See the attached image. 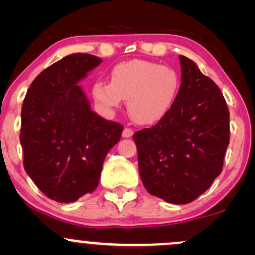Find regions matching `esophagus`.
<instances>
[{
  "label": "esophagus",
  "mask_w": 255,
  "mask_h": 255,
  "mask_svg": "<svg viewBox=\"0 0 255 255\" xmlns=\"http://www.w3.org/2000/svg\"><path fill=\"white\" fill-rule=\"evenodd\" d=\"M133 134H134V133H133V130L129 129V128H125V129H123V132H122V137L123 138H132Z\"/></svg>",
  "instance_id": "1"
}]
</instances>
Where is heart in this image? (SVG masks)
<instances>
[{"instance_id":"b5f03b06","label":"heart","mask_w":255,"mask_h":255,"mask_svg":"<svg viewBox=\"0 0 255 255\" xmlns=\"http://www.w3.org/2000/svg\"><path fill=\"white\" fill-rule=\"evenodd\" d=\"M179 74L169 66L146 60H130L116 65L110 84L96 81L92 86L95 101L107 110L127 101L130 118L138 125H155L173 109L180 91Z\"/></svg>"}]
</instances>
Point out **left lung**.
Here are the masks:
<instances>
[{"label": "left lung", "instance_id": "8db88e82", "mask_svg": "<svg viewBox=\"0 0 255 255\" xmlns=\"http://www.w3.org/2000/svg\"><path fill=\"white\" fill-rule=\"evenodd\" d=\"M181 85L173 109L133 137L149 194L170 204L194 201L222 171L230 112L222 92L191 59L180 55Z\"/></svg>", "mask_w": 255, "mask_h": 255}]
</instances>
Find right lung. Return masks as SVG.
I'll use <instances>...</instances> for the list:
<instances>
[{
  "instance_id": "1",
  "label": "right lung",
  "mask_w": 255,
  "mask_h": 255,
  "mask_svg": "<svg viewBox=\"0 0 255 255\" xmlns=\"http://www.w3.org/2000/svg\"><path fill=\"white\" fill-rule=\"evenodd\" d=\"M102 59L75 53L39 74L22 106L24 169L40 191L69 204L99 185L107 153L123 127L91 110L79 85Z\"/></svg>"
}]
</instances>
